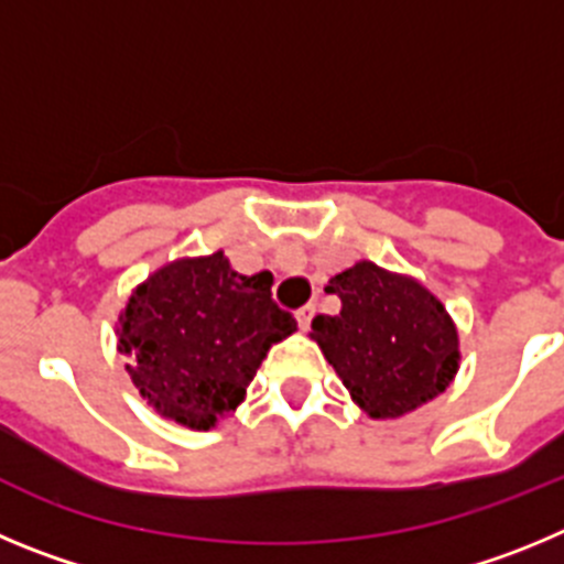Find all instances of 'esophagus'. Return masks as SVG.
Masks as SVG:
<instances>
[{
    "instance_id": "esophagus-1",
    "label": "esophagus",
    "mask_w": 564,
    "mask_h": 564,
    "mask_svg": "<svg viewBox=\"0 0 564 564\" xmlns=\"http://www.w3.org/2000/svg\"><path fill=\"white\" fill-rule=\"evenodd\" d=\"M294 317H297V326H301L303 332H306V328L312 326V317H314V306H312V303H306V306L297 308V312H294Z\"/></svg>"
}]
</instances>
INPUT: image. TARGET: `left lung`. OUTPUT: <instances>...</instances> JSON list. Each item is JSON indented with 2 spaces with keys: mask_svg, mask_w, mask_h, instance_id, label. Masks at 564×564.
Masks as SVG:
<instances>
[{
  "mask_svg": "<svg viewBox=\"0 0 564 564\" xmlns=\"http://www.w3.org/2000/svg\"><path fill=\"white\" fill-rule=\"evenodd\" d=\"M339 314H317L312 339L370 419H399L458 373V328L415 278L357 261L328 281Z\"/></svg>",
  "mask_w": 564,
  "mask_h": 564,
  "instance_id": "left-lung-1",
  "label": "left lung"
}]
</instances>
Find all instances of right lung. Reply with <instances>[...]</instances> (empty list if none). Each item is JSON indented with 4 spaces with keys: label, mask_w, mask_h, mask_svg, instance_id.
I'll use <instances>...</instances> for the list:
<instances>
[{
    "label": "right lung",
    "mask_w": 564,
    "mask_h": 564,
    "mask_svg": "<svg viewBox=\"0 0 564 564\" xmlns=\"http://www.w3.org/2000/svg\"><path fill=\"white\" fill-rule=\"evenodd\" d=\"M270 286L267 272L241 275L219 250L165 263L131 292L118 351L156 413L210 430L245 402L267 351L297 328Z\"/></svg>",
    "instance_id": "obj_1"
}]
</instances>
